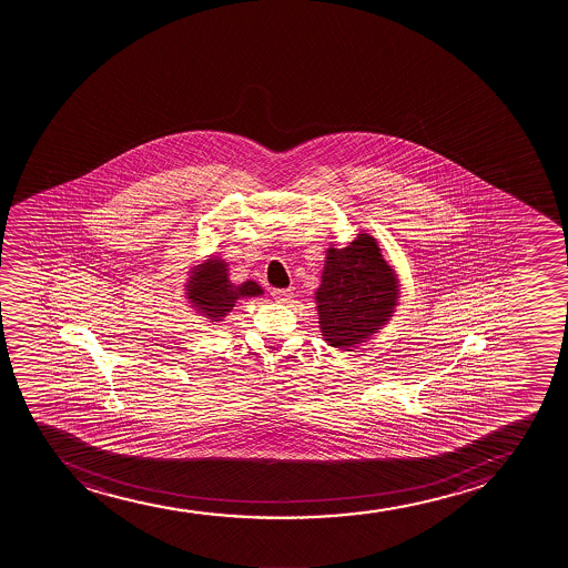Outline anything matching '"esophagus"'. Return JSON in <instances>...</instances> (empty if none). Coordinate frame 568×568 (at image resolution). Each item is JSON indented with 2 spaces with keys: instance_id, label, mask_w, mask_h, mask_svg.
<instances>
[{
  "instance_id": "esophagus-1",
  "label": "esophagus",
  "mask_w": 568,
  "mask_h": 568,
  "mask_svg": "<svg viewBox=\"0 0 568 568\" xmlns=\"http://www.w3.org/2000/svg\"><path fill=\"white\" fill-rule=\"evenodd\" d=\"M273 297L276 301H281V303H286V301L292 300L294 297V290H273Z\"/></svg>"
}]
</instances>
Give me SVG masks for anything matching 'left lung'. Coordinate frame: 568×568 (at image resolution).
<instances>
[{
  "label": "left lung",
  "instance_id": "obj_1",
  "mask_svg": "<svg viewBox=\"0 0 568 568\" xmlns=\"http://www.w3.org/2000/svg\"><path fill=\"white\" fill-rule=\"evenodd\" d=\"M396 300V274L373 236L362 233L346 248L327 250L316 303L320 329L329 345H359L388 322Z\"/></svg>",
  "mask_w": 568,
  "mask_h": 568
}]
</instances>
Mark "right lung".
Masks as SVG:
<instances>
[{"mask_svg":"<svg viewBox=\"0 0 568 568\" xmlns=\"http://www.w3.org/2000/svg\"><path fill=\"white\" fill-rule=\"evenodd\" d=\"M195 271L187 286V295L191 303L210 322H220L231 308L235 307L236 300L263 294V290L252 281L242 282L235 286L229 281L227 263L217 257H210Z\"/></svg>","mask_w":568,"mask_h":568,"instance_id":"obj_1","label":"right lung"}]
</instances>
